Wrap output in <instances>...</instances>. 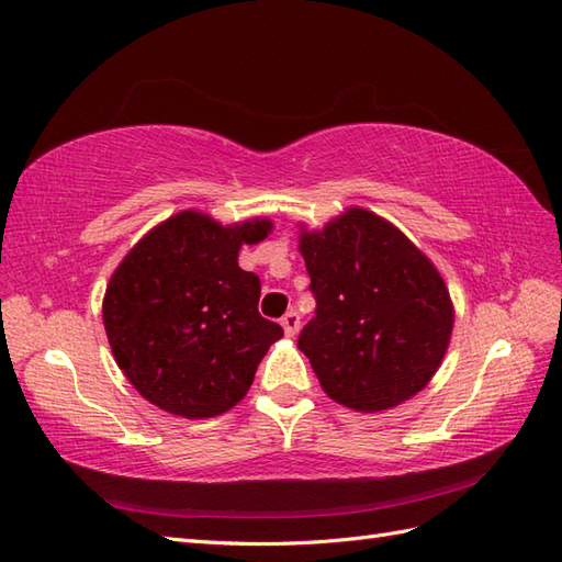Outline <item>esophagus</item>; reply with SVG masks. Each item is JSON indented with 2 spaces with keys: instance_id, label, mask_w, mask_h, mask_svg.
Listing matches in <instances>:
<instances>
[{
  "instance_id": "esophagus-1",
  "label": "esophagus",
  "mask_w": 562,
  "mask_h": 562,
  "mask_svg": "<svg viewBox=\"0 0 562 562\" xmlns=\"http://www.w3.org/2000/svg\"><path fill=\"white\" fill-rule=\"evenodd\" d=\"M281 327H283L285 336H295L297 329H301V315H297L295 310H289V313L281 317Z\"/></svg>"
}]
</instances>
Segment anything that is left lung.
<instances>
[{
    "mask_svg": "<svg viewBox=\"0 0 562 562\" xmlns=\"http://www.w3.org/2000/svg\"><path fill=\"white\" fill-rule=\"evenodd\" d=\"M317 310L297 348L334 402L363 414L418 394L450 346L454 307L432 261L366 209L301 233Z\"/></svg>",
    "mask_w": 562,
    "mask_h": 562,
    "instance_id": "1",
    "label": "left lung"
}]
</instances>
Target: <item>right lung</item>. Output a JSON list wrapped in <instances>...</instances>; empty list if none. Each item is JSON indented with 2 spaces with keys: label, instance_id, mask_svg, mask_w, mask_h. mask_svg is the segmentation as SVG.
I'll return each instance as SVG.
<instances>
[{
  "label": "right lung",
  "instance_id": "right-lung-1",
  "mask_svg": "<svg viewBox=\"0 0 562 562\" xmlns=\"http://www.w3.org/2000/svg\"><path fill=\"white\" fill-rule=\"evenodd\" d=\"M269 233L267 218L221 226L180 211L122 259L103 324L120 370L146 402L172 416L214 418L247 394L259 360L283 336L259 315V279L238 267L240 247Z\"/></svg>",
  "mask_w": 562,
  "mask_h": 562
}]
</instances>
